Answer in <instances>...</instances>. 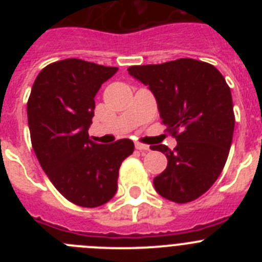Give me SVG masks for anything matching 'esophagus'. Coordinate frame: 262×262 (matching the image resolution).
Segmentation results:
<instances>
[{
    "instance_id": "obj_1",
    "label": "esophagus",
    "mask_w": 262,
    "mask_h": 262,
    "mask_svg": "<svg viewBox=\"0 0 262 262\" xmlns=\"http://www.w3.org/2000/svg\"><path fill=\"white\" fill-rule=\"evenodd\" d=\"M135 148H136V149H139V151H142V152L149 151V145L142 144V143H136Z\"/></svg>"
}]
</instances>
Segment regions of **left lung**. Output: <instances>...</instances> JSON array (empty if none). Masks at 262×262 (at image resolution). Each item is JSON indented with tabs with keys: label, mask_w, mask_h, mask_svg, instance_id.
I'll use <instances>...</instances> for the list:
<instances>
[{
	"label": "left lung",
	"mask_w": 262,
	"mask_h": 262,
	"mask_svg": "<svg viewBox=\"0 0 262 262\" xmlns=\"http://www.w3.org/2000/svg\"><path fill=\"white\" fill-rule=\"evenodd\" d=\"M128 73L151 89L161 123L177 140L174 149L151 147L168 159L165 170L155 177V189L176 203L200 198L216 181L230 154L235 128L230 86L214 66L189 57L129 67Z\"/></svg>",
	"instance_id": "obj_1"
}]
</instances>
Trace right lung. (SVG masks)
Masks as SVG:
<instances>
[{
    "label": "right lung",
    "instance_id": "1",
    "mask_svg": "<svg viewBox=\"0 0 262 262\" xmlns=\"http://www.w3.org/2000/svg\"><path fill=\"white\" fill-rule=\"evenodd\" d=\"M117 67L81 59L55 61L40 71L27 101L31 144L59 193L81 207H98L114 196L119 168L134 143L97 144L89 139L94 97Z\"/></svg>",
    "mask_w": 262,
    "mask_h": 262
}]
</instances>
